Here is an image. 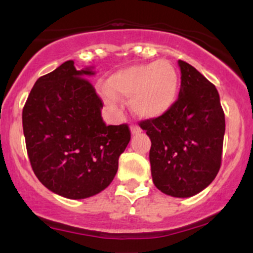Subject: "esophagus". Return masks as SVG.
I'll list each match as a JSON object with an SVG mask.
<instances>
[{
	"instance_id": "esophagus-1",
	"label": "esophagus",
	"mask_w": 253,
	"mask_h": 253,
	"mask_svg": "<svg viewBox=\"0 0 253 253\" xmlns=\"http://www.w3.org/2000/svg\"><path fill=\"white\" fill-rule=\"evenodd\" d=\"M140 132H141V129L139 126H136V125H132V126H130V133H132L133 135L139 134Z\"/></svg>"
}]
</instances>
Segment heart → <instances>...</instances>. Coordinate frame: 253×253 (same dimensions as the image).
<instances>
[{"label":"heart","instance_id":"heart-1","mask_svg":"<svg viewBox=\"0 0 253 253\" xmlns=\"http://www.w3.org/2000/svg\"><path fill=\"white\" fill-rule=\"evenodd\" d=\"M104 101L117 108V97L129 98L136 117L155 119L163 117L176 103L179 77L169 62H153L121 69L107 81Z\"/></svg>","mask_w":253,"mask_h":253}]
</instances>
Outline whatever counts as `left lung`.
Instances as JSON below:
<instances>
[{
  "label": "left lung",
  "instance_id": "1",
  "mask_svg": "<svg viewBox=\"0 0 253 253\" xmlns=\"http://www.w3.org/2000/svg\"><path fill=\"white\" fill-rule=\"evenodd\" d=\"M181 90L167 114L140 121L151 139L153 183L162 193L190 197L213 182L220 167L225 114L219 92L190 64L178 60Z\"/></svg>",
  "mask_w": 253,
  "mask_h": 253
}]
</instances>
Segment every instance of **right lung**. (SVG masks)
Masks as SVG:
<instances>
[{
  "instance_id": "right-lung-1",
  "label": "right lung",
  "mask_w": 253,
  "mask_h": 253,
  "mask_svg": "<svg viewBox=\"0 0 253 253\" xmlns=\"http://www.w3.org/2000/svg\"><path fill=\"white\" fill-rule=\"evenodd\" d=\"M68 60L38 78L24 109L22 127L31 167L40 182L66 199L106 189L130 140L128 125L107 126L102 100L88 76Z\"/></svg>"
}]
</instances>
